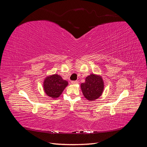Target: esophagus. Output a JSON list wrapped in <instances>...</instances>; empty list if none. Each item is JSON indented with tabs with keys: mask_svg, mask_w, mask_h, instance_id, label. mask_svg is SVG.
<instances>
[{
	"mask_svg": "<svg viewBox=\"0 0 147 147\" xmlns=\"http://www.w3.org/2000/svg\"><path fill=\"white\" fill-rule=\"evenodd\" d=\"M71 83H72V84H78V81H72L71 82Z\"/></svg>",
	"mask_w": 147,
	"mask_h": 147,
	"instance_id": "1",
	"label": "esophagus"
}]
</instances>
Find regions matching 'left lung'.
Here are the masks:
<instances>
[{
    "label": "left lung",
    "instance_id": "1",
    "mask_svg": "<svg viewBox=\"0 0 147 147\" xmlns=\"http://www.w3.org/2000/svg\"><path fill=\"white\" fill-rule=\"evenodd\" d=\"M104 88L103 79L100 75L91 74L81 84V90L86 99L94 101L102 95Z\"/></svg>",
    "mask_w": 147,
    "mask_h": 147
}]
</instances>
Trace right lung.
Instances as JSON below:
<instances>
[{
	"label": "right lung",
	"instance_id": "obj_1",
	"mask_svg": "<svg viewBox=\"0 0 147 147\" xmlns=\"http://www.w3.org/2000/svg\"><path fill=\"white\" fill-rule=\"evenodd\" d=\"M68 82L63 79L60 75L54 74L48 76L43 82V90L46 94L53 99L59 97Z\"/></svg>",
	"mask_w": 147,
	"mask_h": 147
}]
</instances>
